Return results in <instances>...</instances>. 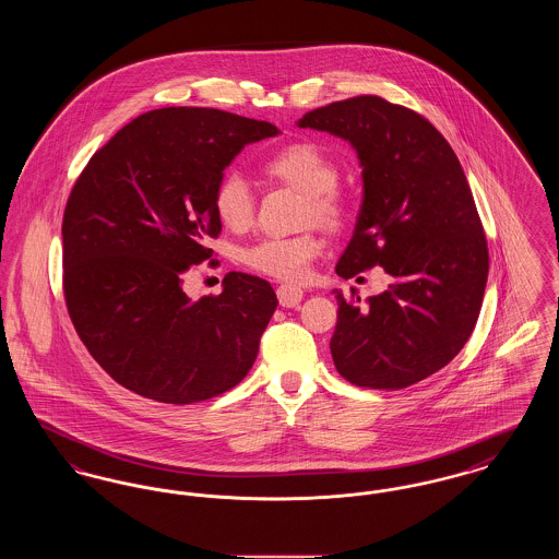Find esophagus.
<instances>
[{
    "instance_id": "1",
    "label": "esophagus",
    "mask_w": 559,
    "mask_h": 559,
    "mask_svg": "<svg viewBox=\"0 0 559 559\" xmlns=\"http://www.w3.org/2000/svg\"><path fill=\"white\" fill-rule=\"evenodd\" d=\"M276 295H278V301H281L283 308H295L301 301L304 292L299 287H295V285H281L276 289Z\"/></svg>"
}]
</instances>
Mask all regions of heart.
Returning <instances> with one entry per match:
<instances>
[{
    "label": "heart",
    "mask_w": 559,
    "mask_h": 559,
    "mask_svg": "<svg viewBox=\"0 0 559 559\" xmlns=\"http://www.w3.org/2000/svg\"><path fill=\"white\" fill-rule=\"evenodd\" d=\"M270 178L306 194V222L326 230L346 226L349 207L337 190L340 169L320 146L293 142L264 160ZM213 210L230 230H245L255 217V194L240 174H226L213 192ZM322 251V240L308 230L295 237H266L240 251V262L281 281H301Z\"/></svg>",
    "instance_id": "1"
}]
</instances>
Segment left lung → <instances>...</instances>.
Listing matches in <instances>:
<instances>
[{"mask_svg":"<svg viewBox=\"0 0 559 559\" xmlns=\"http://www.w3.org/2000/svg\"><path fill=\"white\" fill-rule=\"evenodd\" d=\"M297 126L344 138L362 165L365 199L337 274L381 266L392 278L367 304L333 292L335 369L358 388H408L447 367L478 322L488 245L463 167L426 117L379 96L314 108Z\"/></svg>","mask_w":559,"mask_h":559,"instance_id":"left-lung-1","label":"left lung"}]
</instances>
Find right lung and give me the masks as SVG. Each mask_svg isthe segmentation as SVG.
<instances>
[{"mask_svg": "<svg viewBox=\"0 0 559 559\" xmlns=\"http://www.w3.org/2000/svg\"><path fill=\"white\" fill-rule=\"evenodd\" d=\"M276 133L217 108H157L87 160L62 217V289L83 346L119 385L192 404L253 367L278 306L270 283L228 272L219 295L197 301L182 283L222 233V171L245 144Z\"/></svg>", "mask_w": 559, "mask_h": 559, "instance_id": "right-lung-1", "label": "right lung"}]
</instances>
